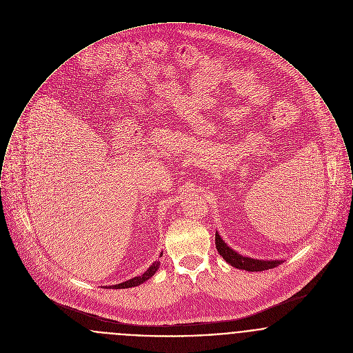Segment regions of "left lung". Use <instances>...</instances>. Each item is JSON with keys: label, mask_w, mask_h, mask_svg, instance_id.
<instances>
[{"label": "left lung", "mask_w": 353, "mask_h": 353, "mask_svg": "<svg viewBox=\"0 0 353 353\" xmlns=\"http://www.w3.org/2000/svg\"><path fill=\"white\" fill-rule=\"evenodd\" d=\"M215 244H216V250H218L219 255H222L223 259L225 260L230 265H232L238 270H245V271H250V272L265 271V270L278 267L283 263V260L279 259L263 260L243 256L239 252L232 250L225 241H223L222 236L218 232L215 234Z\"/></svg>", "instance_id": "1"}]
</instances>
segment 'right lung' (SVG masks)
Segmentation results:
<instances>
[{"label":"right lung","mask_w":353,"mask_h":353,"mask_svg":"<svg viewBox=\"0 0 353 353\" xmlns=\"http://www.w3.org/2000/svg\"><path fill=\"white\" fill-rule=\"evenodd\" d=\"M162 255H163V254L161 252L159 258H161ZM159 265H161V261H159V260H157V261H154V263L150 265L149 268H148V271H146V272H143L141 276H135V278L129 279V280H126V281H123V283L114 284V285H109V287H106V288L121 290V288H131V287H137V285H139V284H142V283L148 281L150 278H152V276H154V274L158 271Z\"/></svg>","instance_id":"obj_1"}]
</instances>
